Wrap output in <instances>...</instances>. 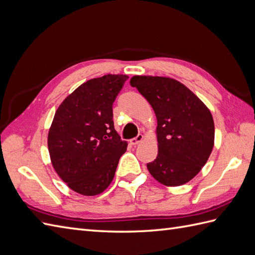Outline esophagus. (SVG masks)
<instances>
[{"label":"esophagus","mask_w":255,"mask_h":255,"mask_svg":"<svg viewBox=\"0 0 255 255\" xmlns=\"http://www.w3.org/2000/svg\"><path fill=\"white\" fill-rule=\"evenodd\" d=\"M142 140H143V135H142V134H138L137 137L130 140V143H131L132 145H137V144L140 143V142H141Z\"/></svg>","instance_id":"esophagus-1"}]
</instances>
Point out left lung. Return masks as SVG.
<instances>
[{
	"label": "left lung",
	"instance_id": "8db88e82",
	"mask_svg": "<svg viewBox=\"0 0 255 255\" xmlns=\"http://www.w3.org/2000/svg\"><path fill=\"white\" fill-rule=\"evenodd\" d=\"M130 85L147 100L157 118L158 153L146 164L150 174L168 187L190 181L214 146L210 110L185 85L167 77L133 76Z\"/></svg>",
	"mask_w": 255,
	"mask_h": 255
}]
</instances>
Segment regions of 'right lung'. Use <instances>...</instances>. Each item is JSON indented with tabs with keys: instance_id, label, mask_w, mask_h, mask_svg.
<instances>
[{
	"instance_id": "obj_1",
	"label": "right lung",
	"mask_w": 255,
	"mask_h": 255,
	"mask_svg": "<svg viewBox=\"0 0 255 255\" xmlns=\"http://www.w3.org/2000/svg\"><path fill=\"white\" fill-rule=\"evenodd\" d=\"M127 79L105 75L88 80L55 112L47 135L51 162L62 180L82 195H97L110 186L127 150L113 122V103Z\"/></svg>"
}]
</instances>
